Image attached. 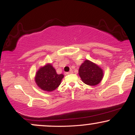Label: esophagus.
<instances>
[{
  "mask_svg": "<svg viewBox=\"0 0 135 135\" xmlns=\"http://www.w3.org/2000/svg\"><path fill=\"white\" fill-rule=\"evenodd\" d=\"M73 74V70H70L69 72H66V74H67V75H68V74Z\"/></svg>",
  "mask_w": 135,
  "mask_h": 135,
  "instance_id": "1",
  "label": "esophagus"
}]
</instances>
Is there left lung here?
Masks as SVG:
<instances>
[{"instance_id":"8db88e82","label":"left lung","mask_w":135,"mask_h":135,"mask_svg":"<svg viewBox=\"0 0 135 135\" xmlns=\"http://www.w3.org/2000/svg\"><path fill=\"white\" fill-rule=\"evenodd\" d=\"M79 75L86 84L97 86L103 79V70L97 64L86 60L80 66Z\"/></svg>"}]
</instances>
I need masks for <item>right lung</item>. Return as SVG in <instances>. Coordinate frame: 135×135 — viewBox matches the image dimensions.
<instances>
[{
  "label": "right lung",
  "mask_w": 135,
  "mask_h": 135,
  "mask_svg": "<svg viewBox=\"0 0 135 135\" xmlns=\"http://www.w3.org/2000/svg\"><path fill=\"white\" fill-rule=\"evenodd\" d=\"M63 77V74H57L51 63H47L36 72L35 81L42 90L51 92L60 86Z\"/></svg>",
  "instance_id": "right-lung-1"
}]
</instances>
